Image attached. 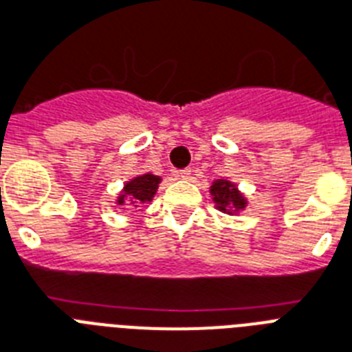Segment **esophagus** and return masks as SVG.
<instances>
[{"mask_svg": "<svg viewBox=\"0 0 352 352\" xmlns=\"http://www.w3.org/2000/svg\"><path fill=\"white\" fill-rule=\"evenodd\" d=\"M178 176L182 179H190L192 178V170H190V168H182V170L178 173Z\"/></svg>", "mask_w": 352, "mask_h": 352, "instance_id": "1", "label": "esophagus"}]
</instances>
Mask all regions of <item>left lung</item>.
<instances>
[{
	"mask_svg": "<svg viewBox=\"0 0 352 352\" xmlns=\"http://www.w3.org/2000/svg\"><path fill=\"white\" fill-rule=\"evenodd\" d=\"M210 194H212V201L216 204V209L225 212V214L232 216L247 207V199L243 198V194L229 179H216V182H212Z\"/></svg>",
	"mask_w": 352,
	"mask_h": 352,
	"instance_id": "8db88e82",
	"label": "left lung"
}]
</instances>
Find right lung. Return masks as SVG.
<instances>
[{
    "label": "right lung",
    "instance_id": "right-lung-1",
    "mask_svg": "<svg viewBox=\"0 0 352 352\" xmlns=\"http://www.w3.org/2000/svg\"><path fill=\"white\" fill-rule=\"evenodd\" d=\"M160 182H162V178H160V176H154V174L151 173L132 178L131 182L125 184L122 194L118 196L116 204H129L132 205V207H140V205L151 204L154 198V194L158 190Z\"/></svg>",
    "mask_w": 352,
    "mask_h": 352
}]
</instances>
